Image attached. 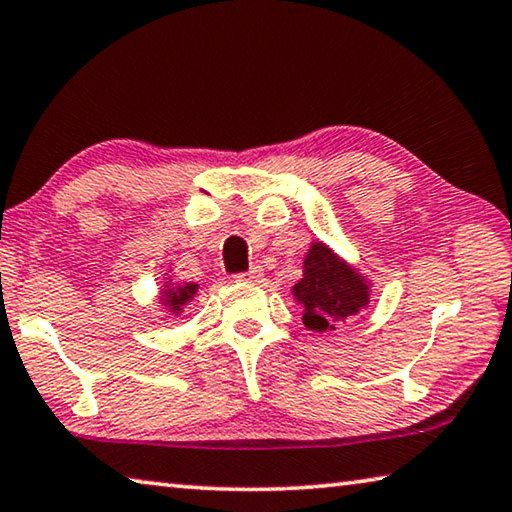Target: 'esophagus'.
<instances>
[{
    "instance_id": "esophagus-1",
    "label": "esophagus",
    "mask_w": 512,
    "mask_h": 512,
    "mask_svg": "<svg viewBox=\"0 0 512 512\" xmlns=\"http://www.w3.org/2000/svg\"><path fill=\"white\" fill-rule=\"evenodd\" d=\"M261 279H263V270H261V267H251L249 272L236 274V281H240V283H258Z\"/></svg>"
}]
</instances>
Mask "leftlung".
<instances>
[{
  "label": "left lung",
  "instance_id": "1",
  "mask_svg": "<svg viewBox=\"0 0 512 512\" xmlns=\"http://www.w3.org/2000/svg\"><path fill=\"white\" fill-rule=\"evenodd\" d=\"M301 270L303 276L292 294L303 308V326L308 330L330 333L339 321L369 308L373 281L324 240H312Z\"/></svg>",
  "mask_w": 512,
  "mask_h": 512
}]
</instances>
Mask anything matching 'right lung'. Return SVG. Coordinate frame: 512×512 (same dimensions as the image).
Masks as SVG:
<instances>
[{
	"label": "right lung",
	"instance_id": "right-lung-1",
	"mask_svg": "<svg viewBox=\"0 0 512 512\" xmlns=\"http://www.w3.org/2000/svg\"><path fill=\"white\" fill-rule=\"evenodd\" d=\"M197 290H200V285L197 283H182V281H175L173 276L166 274V279L161 281V288L157 294V301L164 306L166 312H170L173 317L184 315V310L191 306V301L195 299Z\"/></svg>",
	"mask_w": 512,
	"mask_h": 512
}]
</instances>
